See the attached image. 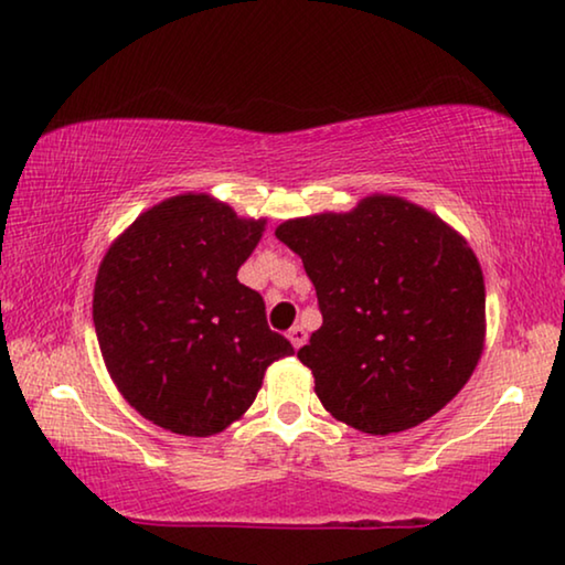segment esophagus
Segmentation results:
<instances>
[{"label":"esophagus","mask_w":565,"mask_h":565,"mask_svg":"<svg viewBox=\"0 0 565 565\" xmlns=\"http://www.w3.org/2000/svg\"><path fill=\"white\" fill-rule=\"evenodd\" d=\"M289 340H291V344H294V348H301V344H305L307 342V332L305 330H301V327L299 324H294L291 327V330H289Z\"/></svg>","instance_id":"34e87169"}]
</instances>
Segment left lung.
<instances>
[{
	"label": "left lung",
	"mask_w": 565,
	"mask_h": 565,
	"mask_svg": "<svg viewBox=\"0 0 565 565\" xmlns=\"http://www.w3.org/2000/svg\"><path fill=\"white\" fill-rule=\"evenodd\" d=\"M322 327L297 355L330 414L363 434L424 424L457 395L484 348V279L439 215L393 195L350 213L286 221Z\"/></svg>",
	"instance_id": "obj_1"
}]
</instances>
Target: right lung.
I'll list each match as a JSON object with an SVG mask.
<instances>
[{"mask_svg":"<svg viewBox=\"0 0 565 565\" xmlns=\"http://www.w3.org/2000/svg\"><path fill=\"white\" fill-rule=\"evenodd\" d=\"M264 225L188 192L141 213L100 260V355L124 398L157 426L223 431L256 401L266 367L294 355L268 330L264 297L238 281Z\"/></svg>","mask_w":565,"mask_h":565,"instance_id":"obj_1","label":"right lung"}]
</instances>
